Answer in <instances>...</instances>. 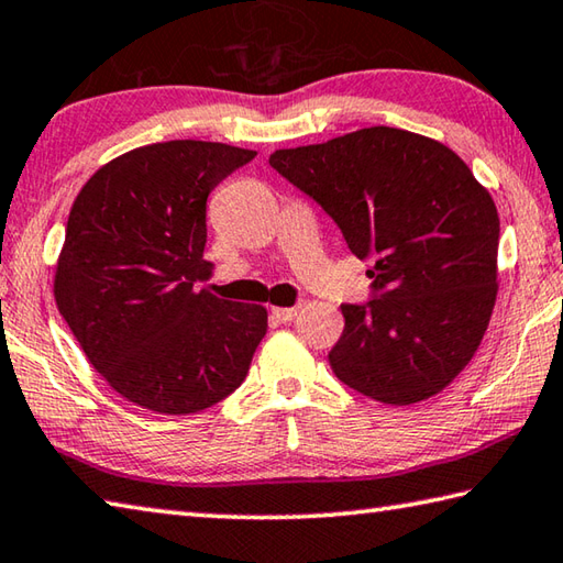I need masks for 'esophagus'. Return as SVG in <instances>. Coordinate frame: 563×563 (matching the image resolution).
<instances>
[{"instance_id": "obj_1", "label": "esophagus", "mask_w": 563, "mask_h": 563, "mask_svg": "<svg viewBox=\"0 0 563 563\" xmlns=\"http://www.w3.org/2000/svg\"><path fill=\"white\" fill-rule=\"evenodd\" d=\"M300 308H271V317L275 322H290L298 317Z\"/></svg>"}]
</instances>
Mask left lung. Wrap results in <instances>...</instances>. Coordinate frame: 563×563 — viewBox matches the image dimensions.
<instances>
[{
	"label": "left lung",
	"mask_w": 563,
	"mask_h": 563,
	"mask_svg": "<svg viewBox=\"0 0 563 563\" xmlns=\"http://www.w3.org/2000/svg\"><path fill=\"white\" fill-rule=\"evenodd\" d=\"M273 169L320 203L356 258H372L369 305H342L330 366L388 406L426 401L483 342L497 300L499 217L443 142L398 128L275 150Z\"/></svg>",
	"instance_id": "1"
}]
</instances>
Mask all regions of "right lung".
<instances>
[{"label":"right lung","mask_w":563,"mask_h":563,"mask_svg":"<svg viewBox=\"0 0 563 563\" xmlns=\"http://www.w3.org/2000/svg\"><path fill=\"white\" fill-rule=\"evenodd\" d=\"M255 155L223 142H155L110 159L78 191L56 261V308L130 404L189 416L246 379L268 310L194 283L211 265L207 197Z\"/></svg>","instance_id":"right-lung-1"}]
</instances>
